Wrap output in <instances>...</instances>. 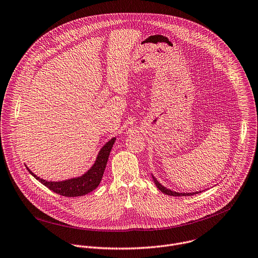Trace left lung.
Here are the masks:
<instances>
[{
    "mask_svg": "<svg viewBox=\"0 0 258 258\" xmlns=\"http://www.w3.org/2000/svg\"><path fill=\"white\" fill-rule=\"evenodd\" d=\"M152 177H153V180H154L156 186H157L163 194L168 195V196H172V197H188V196H194V195H197V194H199V192H202V191H196V192H186V194H185V192H176V191H172V190H170V189L166 188L165 186H163L153 175H152Z\"/></svg>",
    "mask_w": 258,
    "mask_h": 258,
    "instance_id": "8db88e82",
    "label": "left lung"
}]
</instances>
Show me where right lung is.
<instances>
[{
  "label": "right lung",
  "instance_id": "obj_1",
  "mask_svg": "<svg viewBox=\"0 0 258 258\" xmlns=\"http://www.w3.org/2000/svg\"><path fill=\"white\" fill-rule=\"evenodd\" d=\"M115 140V138H112L101 148L93 166L80 177L71 178L63 181H46L36 176L33 172H31L29 168H27V170L40 183L57 195L69 198L85 196L93 191L99 185Z\"/></svg>",
  "mask_w": 258,
  "mask_h": 258
}]
</instances>
